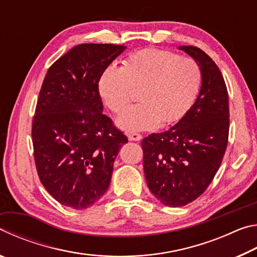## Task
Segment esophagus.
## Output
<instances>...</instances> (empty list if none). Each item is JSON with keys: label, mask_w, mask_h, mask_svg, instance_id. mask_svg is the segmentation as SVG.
I'll return each instance as SVG.
<instances>
[{"label": "esophagus", "mask_w": 257, "mask_h": 257, "mask_svg": "<svg viewBox=\"0 0 257 257\" xmlns=\"http://www.w3.org/2000/svg\"><path fill=\"white\" fill-rule=\"evenodd\" d=\"M142 138H143L142 135L136 134V133H132L128 135V139L130 142H139V141H142Z\"/></svg>", "instance_id": "esophagus-1"}]
</instances>
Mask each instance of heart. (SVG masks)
Returning a JSON list of instances; mask_svg holds the SVG:
<instances>
[{"label":"heart","mask_w":257,"mask_h":257,"mask_svg":"<svg viewBox=\"0 0 257 257\" xmlns=\"http://www.w3.org/2000/svg\"><path fill=\"white\" fill-rule=\"evenodd\" d=\"M201 81V68L194 59L145 49L130 55L122 68L107 67L98 92L107 107L118 113L129 104L133 89H139L141 103L124 110L115 123L125 132H144L181 119L195 102Z\"/></svg>","instance_id":"1"}]
</instances>
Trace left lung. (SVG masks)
<instances>
[{
  "label": "left lung",
  "instance_id": "1",
  "mask_svg": "<svg viewBox=\"0 0 257 257\" xmlns=\"http://www.w3.org/2000/svg\"><path fill=\"white\" fill-rule=\"evenodd\" d=\"M178 49L201 68L199 93L173 127L142 142L147 186L170 207L185 206L205 191L222 162L229 135V98L222 73L198 47Z\"/></svg>",
  "mask_w": 257,
  "mask_h": 257
}]
</instances>
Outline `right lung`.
I'll use <instances>...</instances> for the list:
<instances>
[{
	"label": "right lung",
	"instance_id": "add662e5",
	"mask_svg": "<svg viewBox=\"0 0 257 257\" xmlns=\"http://www.w3.org/2000/svg\"><path fill=\"white\" fill-rule=\"evenodd\" d=\"M127 49L80 44L55 61L43 81L33 120L38 177L62 205L84 210L110 186L113 163L127 137L103 114L98 80Z\"/></svg>",
	"mask_w": 257,
	"mask_h": 257
}]
</instances>
